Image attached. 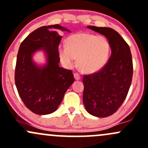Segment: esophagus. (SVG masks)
<instances>
[{
	"mask_svg": "<svg viewBox=\"0 0 148 148\" xmlns=\"http://www.w3.org/2000/svg\"><path fill=\"white\" fill-rule=\"evenodd\" d=\"M74 79H75L77 81L80 80V79H81L80 75H79V74H77V73H75V74H74Z\"/></svg>",
	"mask_w": 148,
	"mask_h": 148,
	"instance_id": "1",
	"label": "esophagus"
}]
</instances>
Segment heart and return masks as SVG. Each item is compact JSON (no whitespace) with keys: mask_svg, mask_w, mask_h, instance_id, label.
<instances>
[{"mask_svg":"<svg viewBox=\"0 0 148 148\" xmlns=\"http://www.w3.org/2000/svg\"><path fill=\"white\" fill-rule=\"evenodd\" d=\"M65 45H60V58L66 67L74 66L77 59L79 69L86 74L100 71L108 63L111 47L105 37L80 32L68 37Z\"/></svg>","mask_w":148,"mask_h":148,"instance_id":"heart-1","label":"heart"}]
</instances>
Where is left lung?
Listing matches in <instances>:
<instances>
[{
	"instance_id": "left-lung-1",
	"label": "left lung",
	"mask_w": 148,
	"mask_h": 148,
	"mask_svg": "<svg viewBox=\"0 0 148 148\" xmlns=\"http://www.w3.org/2000/svg\"><path fill=\"white\" fill-rule=\"evenodd\" d=\"M87 27L108 38L112 53L103 69L84 75L83 102L92 116L107 117L117 111L129 92L133 77L132 56L129 45L113 29Z\"/></svg>"
}]
</instances>
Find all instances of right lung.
<instances>
[{
	"mask_svg": "<svg viewBox=\"0 0 148 148\" xmlns=\"http://www.w3.org/2000/svg\"><path fill=\"white\" fill-rule=\"evenodd\" d=\"M58 30L70 32L59 24L43 26L22 41L17 53L16 87L26 107L37 114L54 112L74 82L72 71L59 66L58 46L62 36ZM40 50L47 58V63L42 66L33 60V55Z\"/></svg>",
	"mask_w": 148,
	"mask_h": 148,
	"instance_id": "add662e5",
	"label": "right lung"
}]
</instances>
